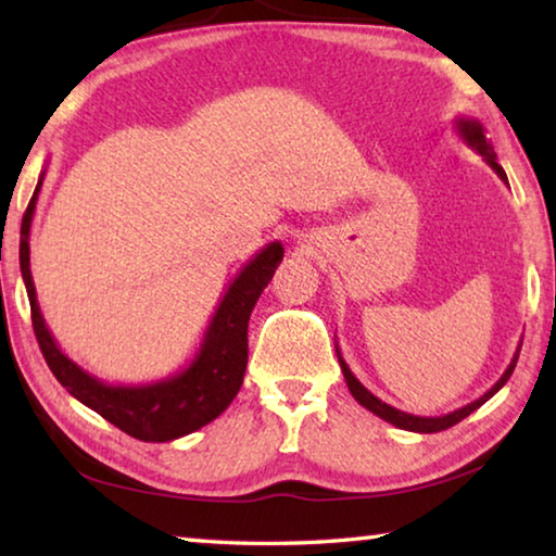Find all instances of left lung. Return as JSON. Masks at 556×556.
I'll use <instances>...</instances> for the list:
<instances>
[{"instance_id": "1", "label": "left lung", "mask_w": 556, "mask_h": 556, "mask_svg": "<svg viewBox=\"0 0 556 556\" xmlns=\"http://www.w3.org/2000/svg\"><path fill=\"white\" fill-rule=\"evenodd\" d=\"M456 129H458L460 139H464V142H466L470 149H476V152L485 159V164L491 166L493 172H495L497 176H501L503 181L507 184V176H505V172H503V166L497 164V156H495V152H493V144L485 139V129H483L481 122L473 119V117H458V119H456ZM520 345H522V343H520ZM520 345H517V351H515V355H513L510 365H507V370L501 375V380H497L491 390H488L485 394H481V397H478L476 402L466 404V407L454 409V412H448V414H441V417H414V414H407V412H402V409L390 407L388 402H382L380 397H375V394H372L368 388H365V384H363L361 380L355 378V375L351 372V368H348V363L343 361L341 351H338V343H336V355H338V363H341V370H343V378H345L348 390H351L355 402H361L365 409H370L372 414H378L380 419L390 421L392 427L404 429V431H417V434H437V431H444V429H448V427L458 425L460 419H466L470 412H476L478 407H481V404H485L488 400L493 397V394H495L497 390L503 388V384H505L507 380H510L517 357H520Z\"/></svg>"}]
</instances>
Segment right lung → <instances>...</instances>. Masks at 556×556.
I'll list each match as a JSON object with an SVG mask.
<instances>
[{
  "mask_svg": "<svg viewBox=\"0 0 556 556\" xmlns=\"http://www.w3.org/2000/svg\"><path fill=\"white\" fill-rule=\"evenodd\" d=\"M43 174L46 172H41L39 176L31 203L22 220L18 265H22L26 294H29L36 341H39L41 353L46 363H49L51 372L55 375V380L75 400L139 441H152V444L174 441L211 425L215 417H220L228 409L235 394L240 392L244 368H248L250 314L255 308L260 294L269 285L281 257H285L281 242H269L267 248H262L235 275L218 308L211 316V324L205 328L199 353L193 355V361L184 370L168 375L164 380L144 384H110L96 378V375H90L88 370H83L78 363H73L61 351L59 343L53 341L49 326H46L41 316V306L39 299H36V287L31 277L29 235L36 201H39V191L43 186Z\"/></svg>",
  "mask_w": 556,
  "mask_h": 556,
  "instance_id": "right-lung-1",
  "label": "right lung"
}]
</instances>
